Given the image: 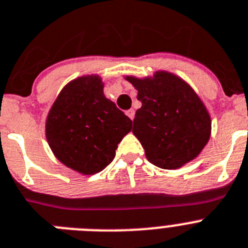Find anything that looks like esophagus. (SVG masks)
<instances>
[{
    "mask_svg": "<svg viewBox=\"0 0 248 248\" xmlns=\"http://www.w3.org/2000/svg\"><path fill=\"white\" fill-rule=\"evenodd\" d=\"M125 114L126 115L129 116V118H130V119H134V115H135V111H134V109H129V110H126L125 111Z\"/></svg>",
    "mask_w": 248,
    "mask_h": 248,
    "instance_id": "esophagus-1",
    "label": "esophagus"
}]
</instances>
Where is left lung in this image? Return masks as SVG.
<instances>
[{
  "label": "left lung",
  "mask_w": 248,
  "mask_h": 248,
  "mask_svg": "<svg viewBox=\"0 0 248 248\" xmlns=\"http://www.w3.org/2000/svg\"><path fill=\"white\" fill-rule=\"evenodd\" d=\"M138 92L133 134L145 156L162 169H178L200 155L211 138L212 120L206 105L181 76L166 70L152 76H124Z\"/></svg>",
  "instance_id": "1"
}]
</instances>
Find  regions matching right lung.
I'll return each mask as SVG.
<instances>
[{
	"label": "right lung",
	"mask_w": 248,
	"mask_h": 248,
	"mask_svg": "<svg viewBox=\"0 0 248 248\" xmlns=\"http://www.w3.org/2000/svg\"><path fill=\"white\" fill-rule=\"evenodd\" d=\"M132 124L104 95L100 76L89 74L67 82L59 93L46 118V140L63 166L93 175L114 159Z\"/></svg>",
	"instance_id": "add662e5"
}]
</instances>
